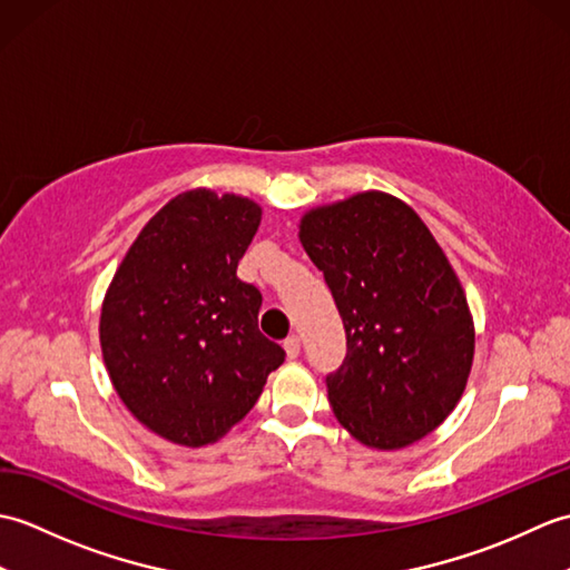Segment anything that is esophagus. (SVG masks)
<instances>
[{
    "instance_id": "obj_1",
    "label": "esophagus",
    "mask_w": 570,
    "mask_h": 570,
    "mask_svg": "<svg viewBox=\"0 0 570 570\" xmlns=\"http://www.w3.org/2000/svg\"><path fill=\"white\" fill-rule=\"evenodd\" d=\"M284 350H286L288 357L296 360L298 353H301V337L298 335H288L286 341H284Z\"/></svg>"
}]
</instances>
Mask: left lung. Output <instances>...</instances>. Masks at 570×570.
<instances>
[{
  "instance_id": "8db88e82",
  "label": "left lung",
  "mask_w": 570,
  "mask_h": 570,
  "mask_svg": "<svg viewBox=\"0 0 570 570\" xmlns=\"http://www.w3.org/2000/svg\"><path fill=\"white\" fill-rule=\"evenodd\" d=\"M298 237L345 325V360L325 377L341 426L377 451L439 429L463 396L475 328L431 229L404 200L365 190L308 210Z\"/></svg>"
}]
</instances>
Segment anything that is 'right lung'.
Returning <instances> with one entry per match:
<instances>
[{
    "label": "right lung",
    "mask_w": 570,
    "mask_h": 570,
    "mask_svg": "<svg viewBox=\"0 0 570 570\" xmlns=\"http://www.w3.org/2000/svg\"><path fill=\"white\" fill-rule=\"evenodd\" d=\"M262 208L186 190L144 225L102 301L105 367L161 439L200 448L249 414L286 353L259 333L262 294L237 278Z\"/></svg>",
    "instance_id": "add662e5"
}]
</instances>
